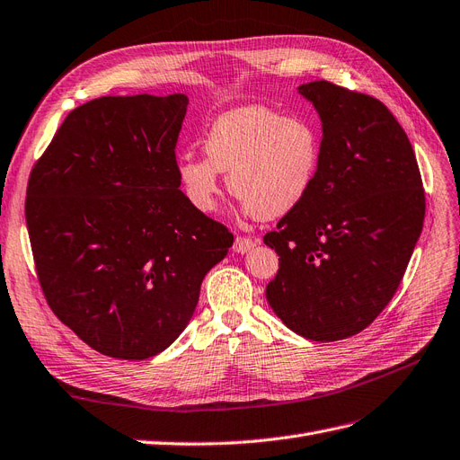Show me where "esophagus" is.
<instances>
[{"label":"esophagus","instance_id":"esophagus-1","mask_svg":"<svg viewBox=\"0 0 460 460\" xmlns=\"http://www.w3.org/2000/svg\"><path fill=\"white\" fill-rule=\"evenodd\" d=\"M255 247V243H253V240H249V238H242V235H238V238H235V242H234V252L235 253H240V255H243V253H249L252 252V249Z\"/></svg>","mask_w":460,"mask_h":460}]
</instances>
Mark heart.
Masks as SVG:
<instances>
[{
    "mask_svg": "<svg viewBox=\"0 0 460 460\" xmlns=\"http://www.w3.org/2000/svg\"><path fill=\"white\" fill-rule=\"evenodd\" d=\"M205 157L182 153L176 178L188 203L211 213L220 172L242 211L261 220L288 215L307 198L320 164V137L307 119L284 117L261 105L232 109L208 127Z\"/></svg>",
    "mask_w": 460,
    "mask_h": 460,
    "instance_id": "obj_1",
    "label": "heart"
}]
</instances>
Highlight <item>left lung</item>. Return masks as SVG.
<instances>
[{
    "label": "left lung",
    "instance_id": "1",
    "mask_svg": "<svg viewBox=\"0 0 460 460\" xmlns=\"http://www.w3.org/2000/svg\"><path fill=\"white\" fill-rule=\"evenodd\" d=\"M297 92L323 122L320 164L307 198L262 240L280 257L267 301L291 332L338 341L397 291L424 225L422 178L382 102L326 80Z\"/></svg>",
    "mask_w": 460,
    "mask_h": 460
}]
</instances>
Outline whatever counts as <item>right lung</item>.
<instances>
[{"label": "right lung", "mask_w": 460, "mask_h": 460, "mask_svg": "<svg viewBox=\"0 0 460 460\" xmlns=\"http://www.w3.org/2000/svg\"><path fill=\"white\" fill-rule=\"evenodd\" d=\"M188 95H105L34 164L26 228L53 313L95 351L155 357L186 330L234 235L193 208L174 147Z\"/></svg>", "instance_id": "obj_1"}]
</instances>
